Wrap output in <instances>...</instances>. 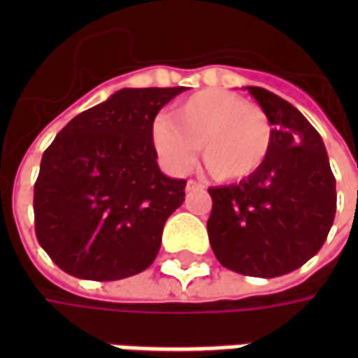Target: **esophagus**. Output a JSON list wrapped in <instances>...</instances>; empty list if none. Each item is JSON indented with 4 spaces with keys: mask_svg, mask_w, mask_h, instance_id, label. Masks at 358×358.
Segmentation results:
<instances>
[{
    "mask_svg": "<svg viewBox=\"0 0 358 358\" xmlns=\"http://www.w3.org/2000/svg\"><path fill=\"white\" fill-rule=\"evenodd\" d=\"M195 189H203V186L199 182H195V180H187L186 192H195Z\"/></svg>",
    "mask_w": 358,
    "mask_h": 358,
    "instance_id": "obj_1",
    "label": "esophagus"
}]
</instances>
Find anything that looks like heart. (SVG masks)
<instances>
[{
  "label": "heart",
  "instance_id": "heart-1",
  "mask_svg": "<svg viewBox=\"0 0 358 358\" xmlns=\"http://www.w3.org/2000/svg\"><path fill=\"white\" fill-rule=\"evenodd\" d=\"M151 141L161 163L174 174H186L201 148L210 174L232 182L263 166L272 148V124L261 107L240 95L203 90L180 103L174 118L157 117Z\"/></svg>",
  "mask_w": 358,
  "mask_h": 358
}]
</instances>
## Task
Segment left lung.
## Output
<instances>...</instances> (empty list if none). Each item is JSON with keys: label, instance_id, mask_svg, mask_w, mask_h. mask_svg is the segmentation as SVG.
<instances>
[{"label": "left lung", "instance_id": "obj_1", "mask_svg": "<svg viewBox=\"0 0 358 358\" xmlns=\"http://www.w3.org/2000/svg\"><path fill=\"white\" fill-rule=\"evenodd\" d=\"M272 124L263 166L240 184L210 187L207 232L222 266L276 278L315 257L336 217V178L315 126L276 94L245 88Z\"/></svg>", "mask_w": 358, "mask_h": 358}]
</instances>
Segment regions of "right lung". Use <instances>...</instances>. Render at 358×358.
Masks as SVG:
<instances>
[{
	"instance_id": "1",
	"label": "right lung",
	"mask_w": 358,
	"mask_h": 358,
	"mask_svg": "<svg viewBox=\"0 0 358 358\" xmlns=\"http://www.w3.org/2000/svg\"><path fill=\"white\" fill-rule=\"evenodd\" d=\"M178 88H124L84 110L45 149L34 184L36 238L82 280H122L155 261L186 180L157 164L151 124Z\"/></svg>"
}]
</instances>
